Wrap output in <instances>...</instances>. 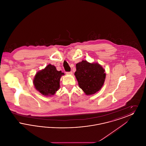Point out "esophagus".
Listing matches in <instances>:
<instances>
[{"mask_svg":"<svg viewBox=\"0 0 146 146\" xmlns=\"http://www.w3.org/2000/svg\"><path fill=\"white\" fill-rule=\"evenodd\" d=\"M66 74H68V75H71V74H72V71H70V72H67Z\"/></svg>","mask_w":146,"mask_h":146,"instance_id":"obj_1","label":"esophagus"}]
</instances>
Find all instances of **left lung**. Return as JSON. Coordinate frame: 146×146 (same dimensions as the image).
Here are the masks:
<instances>
[{"instance_id":"left-lung-1","label":"left lung","mask_w":146,"mask_h":146,"mask_svg":"<svg viewBox=\"0 0 146 146\" xmlns=\"http://www.w3.org/2000/svg\"><path fill=\"white\" fill-rule=\"evenodd\" d=\"M74 73L79 86L87 95L95 94L104 84L106 78L104 70L97 63H90L82 61L76 64Z\"/></svg>"}]
</instances>
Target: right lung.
<instances>
[{
	"instance_id": "add662e5",
	"label": "right lung",
	"mask_w": 146,
	"mask_h": 146,
	"mask_svg": "<svg viewBox=\"0 0 146 146\" xmlns=\"http://www.w3.org/2000/svg\"><path fill=\"white\" fill-rule=\"evenodd\" d=\"M62 75L64 73L61 71L57 70L54 66L49 64L36 74L33 80L35 88L44 95H54L60 88Z\"/></svg>"
}]
</instances>
